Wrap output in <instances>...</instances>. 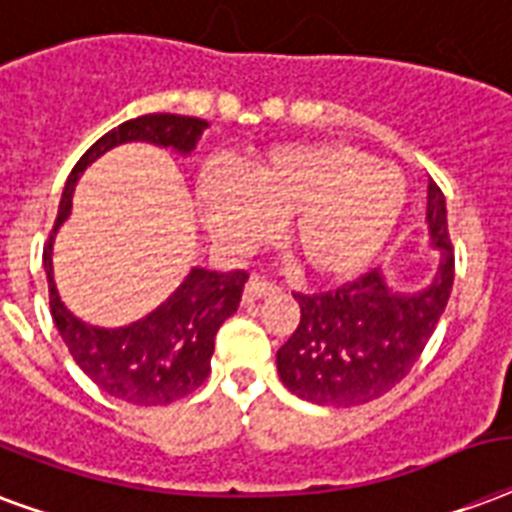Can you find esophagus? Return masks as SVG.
Listing matches in <instances>:
<instances>
[{"mask_svg": "<svg viewBox=\"0 0 512 512\" xmlns=\"http://www.w3.org/2000/svg\"><path fill=\"white\" fill-rule=\"evenodd\" d=\"M276 292H279L276 284L265 282L260 276H252L247 282V287H244V303H255V300L265 298V295H276Z\"/></svg>", "mask_w": 512, "mask_h": 512, "instance_id": "esophagus-1", "label": "esophagus"}]
</instances>
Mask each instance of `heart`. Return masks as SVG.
<instances>
[{
    "label": "heart",
    "mask_w": 512,
    "mask_h": 512,
    "mask_svg": "<svg viewBox=\"0 0 512 512\" xmlns=\"http://www.w3.org/2000/svg\"><path fill=\"white\" fill-rule=\"evenodd\" d=\"M408 182L395 163L357 144L325 139L273 147L239 171H206L198 206L212 239L230 255L268 244L276 220L303 271L349 279L373 263L395 233Z\"/></svg>",
    "instance_id": "heart-1"
}]
</instances>
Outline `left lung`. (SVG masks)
Instances as JSON below:
<instances>
[{"label":"left lung","mask_w":512,"mask_h":512,"mask_svg":"<svg viewBox=\"0 0 512 512\" xmlns=\"http://www.w3.org/2000/svg\"><path fill=\"white\" fill-rule=\"evenodd\" d=\"M429 244L438 268L424 287L400 292L381 268L335 292H295L300 322L276 351V370L292 395L327 408H351L386 395L416 365L454 287V247L446 198L427 187Z\"/></svg>","instance_id":"obj_1"}]
</instances>
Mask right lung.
I'll list each match as a JSON object with an SVG mask.
<instances>
[{
  "label": "right lung",
  "instance_id": "add662e5",
  "mask_svg": "<svg viewBox=\"0 0 512 512\" xmlns=\"http://www.w3.org/2000/svg\"><path fill=\"white\" fill-rule=\"evenodd\" d=\"M206 128L209 123L201 117L161 112L126 120L101 136L66 179L53 233L42 255L48 273L50 314L66 349L93 384L131 405H169L204 384L212 370L214 335L230 314H236L249 276L244 271L190 268L177 290L147 317L126 327H96L74 317L58 295L53 279V241L72 214L77 179L104 152L117 144L147 142L190 155Z\"/></svg>",
  "mask_w": 512,
  "mask_h": 512
}]
</instances>
